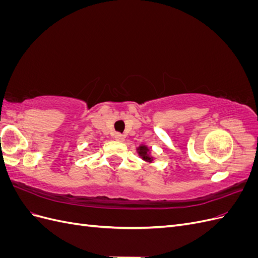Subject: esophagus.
Listing matches in <instances>:
<instances>
[{
    "instance_id": "1",
    "label": "esophagus",
    "mask_w": 258,
    "mask_h": 258,
    "mask_svg": "<svg viewBox=\"0 0 258 258\" xmlns=\"http://www.w3.org/2000/svg\"><path fill=\"white\" fill-rule=\"evenodd\" d=\"M114 138L116 141H118V142H123V140H124V137L121 134H116Z\"/></svg>"
}]
</instances>
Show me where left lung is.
Here are the masks:
<instances>
[{
	"label": "left lung",
	"mask_w": 258,
	"mask_h": 258,
	"mask_svg": "<svg viewBox=\"0 0 258 258\" xmlns=\"http://www.w3.org/2000/svg\"><path fill=\"white\" fill-rule=\"evenodd\" d=\"M138 153H139V155L141 156V157L145 160V161H152L153 160V158L151 157L150 155H148V148L145 146V145H141V146H139V148H138Z\"/></svg>",
	"instance_id": "8db88e82"
}]
</instances>
